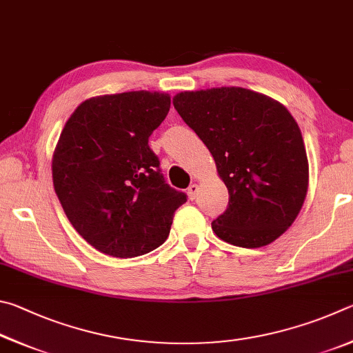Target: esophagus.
Listing matches in <instances>:
<instances>
[{
	"mask_svg": "<svg viewBox=\"0 0 353 353\" xmlns=\"http://www.w3.org/2000/svg\"><path fill=\"white\" fill-rule=\"evenodd\" d=\"M188 195L190 200H195L196 195H199V184H190V186L188 188Z\"/></svg>",
	"mask_w": 353,
	"mask_h": 353,
	"instance_id": "34e87169",
	"label": "esophagus"
}]
</instances>
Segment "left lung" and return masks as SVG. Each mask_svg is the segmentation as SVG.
I'll return each instance as SVG.
<instances>
[{
  "mask_svg": "<svg viewBox=\"0 0 353 353\" xmlns=\"http://www.w3.org/2000/svg\"><path fill=\"white\" fill-rule=\"evenodd\" d=\"M173 107L212 153L230 194L212 231L242 248L282 236L308 188L304 139L290 111L239 86L184 91L173 97Z\"/></svg>",
  "mask_w": 353,
  "mask_h": 353,
  "instance_id": "obj_1",
  "label": "left lung"
}]
</instances>
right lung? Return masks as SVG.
Returning a JSON list of instances; mask_svg holds the SVG:
<instances>
[{
  "label": "right lung",
  "instance_id": "add662e5",
  "mask_svg": "<svg viewBox=\"0 0 353 353\" xmlns=\"http://www.w3.org/2000/svg\"><path fill=\"white\" fill-rule=\"evenodd\" d=\"M169 108V94L130 91L88 99L65 123L52 158L55 194L74 230L103 254L157 250L188 201L148 145Z\"/></svg>",
  "mask_w": 353,
  "mask_h": 353
}]
</instances>
